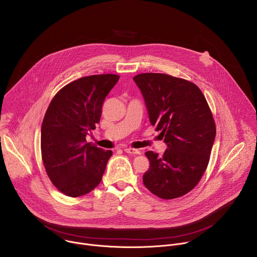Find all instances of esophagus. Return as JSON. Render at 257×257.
Instances as JSON below:
<instances>
[{"label": "esophagus", "instance_id": "1", "mask_svg": "<svg viewBox=\"0 0 257 257\" xmlns=\"http://www.w3.org/2000/svg\"><path fill=\"white\" fill-rule=\"evenodd\" d=\"M124 152L127 153V154H130V155H139L140 154L139 150H135V149H132V148H125Z\"/></svg>", "mask_w": 257, "mask_h": 257}]
</instances>
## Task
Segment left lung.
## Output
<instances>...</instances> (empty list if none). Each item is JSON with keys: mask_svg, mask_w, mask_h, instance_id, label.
Wrapping results in <instances>:
<instances>
[{"mask_svg": "<svg viewBox=\"0 0 257 257\" xmlns=\"http://www.w3.org/2000/svg\"><path fill=\"white\" fill-rule=\"evenodd\" d=\"M150 122L167 144L163 157L146 152L150 169L143 184L152 193L173 199L191 191L204 174L215 138V124L201 90L192 82L161 73L133 77Z\"/></svg>", "mask_w": 257, "mask_h": 257, "instance_id": "obj_1", "label": "left lung"}]
</instances>
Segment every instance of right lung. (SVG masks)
I'll return each mask as SVG.
<instances>
[{
  "instance_id": "obj_1",
  "label": "right lung",
  "mask_w": 257,
  "mask_h": 257,
  "mask_svg": "<svg viewBox=\"0 0 257 257\" xmlns=\"http://www.w3.org/2000/svg\"><path fill=\"white\" fill-rule=\"evenodd\" d=\"M115 74L82 77L64 86L52 99L42 124V158L53 184L78 197L101 181L112 151L86 141L101 116L105 96L119 80Z\"/></svg>"
}]
</instances>
